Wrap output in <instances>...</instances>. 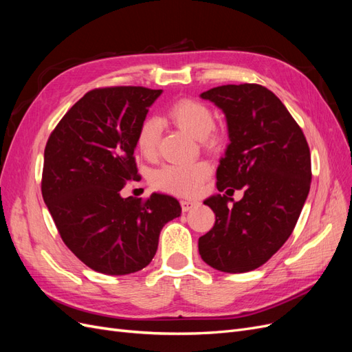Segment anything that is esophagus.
I'll list each match as a JSON object with an SVG mask.
<instances>
[{"mask_svg":"<svg viewBox=\"0 0 352 352\" xmlns=\"http://www.w3.org/2000/svg\"><path fill=\"white\" fill-rule=\"evenodd\" d=\"M180 206H182L184 211H189V210H192L194 207H197L198 202L192 201V199H182V201H180Z\"/></svg>","mask_w":352,"mask_h":352,"instance_id":"34e87169","label":"esophagus"}]
</instances>
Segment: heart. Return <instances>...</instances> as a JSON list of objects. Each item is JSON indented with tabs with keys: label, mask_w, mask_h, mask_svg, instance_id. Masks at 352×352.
<instances>
[{
	"label": "heart",
	"mask_w": 352,
	"mask_h": 352,
	"mask_svg": "<svg viewBox=\"0 0 352 352\" xmlns=\"http://www.w3.org/2000/svg\"><path fill=\"white\" fill-rule=\"evenodd\" d=\"M168 119L180 129L202 141L207 146H214L219 136L214 132V116L202 102L194 100H179L167 110ZM162 123L154 117L145 119L136 132V148L142 157L153 160L158 153ZM210 173L204 162L189 164H167L158 168L153 176V185L157 189L175 195H192Z\"/></svg>",
	"instance_id": "b5f03b06"
}]
</instances>
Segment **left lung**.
<instances>
[{"label":"left lung","mask_w":352,"mask_h":352,"mask_svg":"<svg viewBox=\"0 0 352 352\" xmlns=\"http://www.w3.org/2000/svg\"><path fill=\"white\" fill-rule=\"evenodd\" d=\"M225 113L230 144L207 198L214 226L198 239L201 258L226 273L255 270L291 236L311 185V155L282 101L257 83L223 85L201 94ZM235 188L241 201L228 208Z\"/></svg>","instance_id":"obj_1"}]
</instances>
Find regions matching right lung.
Wrapping results in <instances>:
<instances>
[{
	"label": "right lung",
	"instance_id": "right-lung-1",
	"mask_svg": "<svg viewBox=\"0 0 352 352\" xmlns=\"http://www.w3.org/2000/svg\"><path fill=\"white\" fill-rule=\"evenodd\" d=\"M162 89L110 87L87 92L51 132L41 190L60 236L95 272L129 274L154 258L167 221L180 216L170 195L122 198L136 180V132Z\"/></svg>",
	"mask_w": 352,
	"mask_h": 352
}]
</instances>
